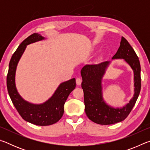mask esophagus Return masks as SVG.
Listing matches in <instances>:
<instances>
[{"label":"esophagus","mask_w":150,"mask_h":150,"mask_svg":"<svg viewBox=\"0 0 150 150\" xmlns=\"http://www.w3.org/2000/svg\"><path fill=\"white\" fill-rule=\"evenodd\" d=\"M81 82H82V80L80 78H77L76 79V83H77V85H80L81 84Z\"/></svg>","instance_id":"1"}]
</instances>
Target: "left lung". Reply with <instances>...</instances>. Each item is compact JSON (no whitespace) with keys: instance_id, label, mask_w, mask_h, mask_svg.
Instances as JSON below:
<instances>
[{"instance_id":"obj_1","label":"left lung","mask_w":150,"mask_h":150,"mask_svg":"<svg viewBox=\"0 0 150 150\" xmlns=\"http://www.w3.org/2000/svg\"><path fill=\"white\" fill-rule=\"evenodd\" d=\"M114 59H124L134 71V97L122 108L111 107L105 103L103 98L101 81L110 62L86 65L81 71L85 113L91 121L101 125L120 122L126 118L135 105L141 89V67L138 57L124 37H122L117 52L112 57Z\"/></svg>"}]
</instances>
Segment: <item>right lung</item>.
<instances>
[{"mask_svg": "<svg viewBox=\"0 0 150 150\" xmlns=\"http://www.w3.org/2000/svg\"><path fill=\"white\" fill-rule=\"evenodd\" d=\"M44 39V38L40 34L34 33L20 44L10 61L6 77L9 96L19 115L24 120L38 126L52 125L60 120L64 112L65 101L76 87L75 78L62 83L52 97L41 105H34L27 102L17 92L15 85V73L20 57L27 45Z\"/></svg>", "mask_w": 150, "mask_h": 150, "instance_id": "1", "label": "right lung"}]
</instances>
